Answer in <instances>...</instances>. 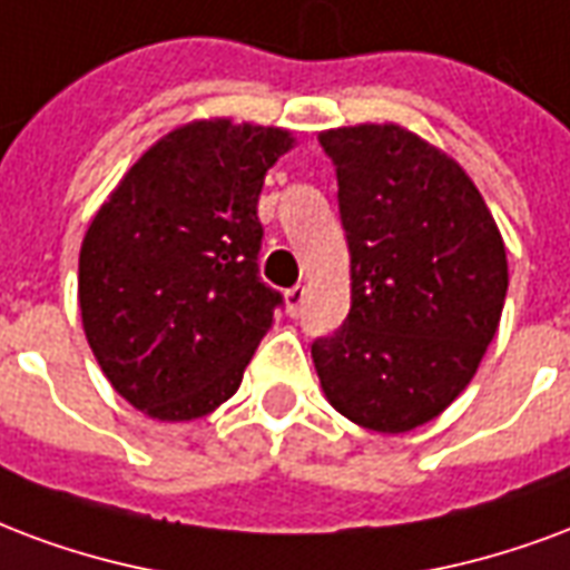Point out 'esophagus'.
<instances>
[{
	"label": "esophagus",
	"mask_w": 570,
	"mask_h": 570,
	"mask_svg": "<svg viewBox=\"0 0 570 570\" xmlns=\"http://www.w3.org/2000/svg\"><path fill=\"white\" fill-rule=\"evenodd\" d=\"M286 314L289 317H298L302 314V305H305V286H293V289H286Z\"/></svg>",
	"instance_id": "1"
}]
</instances>
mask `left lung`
<instances>
[{
    "label": "left lung",
    "instance_id": "1",
    "mask_svg": "<svg viewBox=\"0 0 570 570\" xmlns=\"http://www.w3.org/2000/svg\"><path fill=\"white\" fill-rule=\"evenodd\" d=\"M338 178L350 314L311 344L332 407L399 435L465 390L508 296L499 226L465 171L402 126L320 135Z\"/></svg>",
    "mask_w": 570,
    "mask_h": 570
}]
</instances>
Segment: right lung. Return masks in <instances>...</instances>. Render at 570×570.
<instances>
[{
    "instance_id": "add662e5",
    "label": "right lung",
    "mask_w": 570,
    "mask_h": 570,
    "mask_svg": "<svg viewBox=\"0 0 570 570\" xmlns=\"http://www.w3.org/2000/svg\"><path fill=\"white\" fill-rule=\"evenodd\" d=\"M286 129L199 120L156 141L81 244L78 302L105 377L168 423L210 414L242 386L284 296L263 284L265 171Z\"/></svg>"
}]
</instances>
